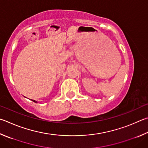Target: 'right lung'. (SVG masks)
<instances>
[{"label":"right lung","instance_id":"obj_1","mask_svg":"<svg viewBox=\"0 0 148 148\" xmlns=\"http://www.w3.org/2000/svg\"><path fill=\"white\" fill-rule=\"evenodd\" d=\"M32 100L34 102H35V103H37V101H36V100Z\"/></svg>","mask_w":148,"mask_h":148}]
</instances>
